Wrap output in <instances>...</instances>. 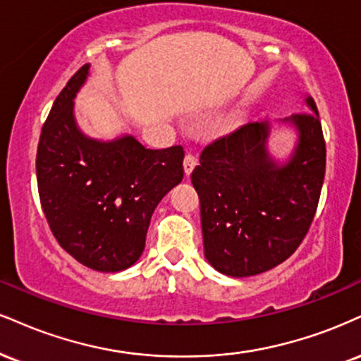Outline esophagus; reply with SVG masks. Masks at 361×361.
I'll use <instances>...</instances> for the list:
<instances>
[{"mask_svg":"<svg viewBox=\"0 0 361 361\" xmlns=\"http://www.w3.org/2000/svg\"><path fill=\"white\" fill-rule=\"evenodd\" d=\"M195 166H197V158H195L193 154L188 153L185 156V161H183V169H185V176L186 178L192 175Z\"/></svg>","mask_w":361,"mask_h":361,"instance_id":"obj_1","label":"esophagus"}]
</instances>
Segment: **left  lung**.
<instances>
[{
    "label": "left lung",
    "instance_id": "8db88e82",
    "mask_svg": "<svg viewBox=\"0 0 361 361\" xmlns=\"http://www.w3.org/2000/svg\"><path fill=\"white\" fill-rule=\"evenodd\" d=\"M306 104L311 112L282 121L298 131L286 163L269 154L267 121L242 126L200 154L192 183L200 197L205 257L225 276L249 277L279 266L310 230L326 145L316 104L311 97Z\"/></svg>",
    "mask_w": 361,
    "mask_h": 361
}]
</instances>
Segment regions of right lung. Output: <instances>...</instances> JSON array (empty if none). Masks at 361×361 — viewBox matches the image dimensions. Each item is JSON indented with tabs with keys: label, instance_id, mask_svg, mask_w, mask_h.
Returning a JSON list of instances; mask_svg holds the SVG:
<instances>
[{
	"label": "right lung",
	"instance_id": "obj_1",
	"mask_svg": "<svg viewBox=\"0 0 361 361\" xmlns=\"http://www.w3.org/2000/svg\"><path fill=\"white\" fill-rule=\"evenodd\" d=\"M90 65L55 99L37 151L43 214L56 242L99 272H119L141 257L151 215L183 180V147L146 149L134 136L97 141L80 131L73 99Z\"/></svg>",
	"mask_w": 361,
	"mask_h": 361
}]
</instances>
